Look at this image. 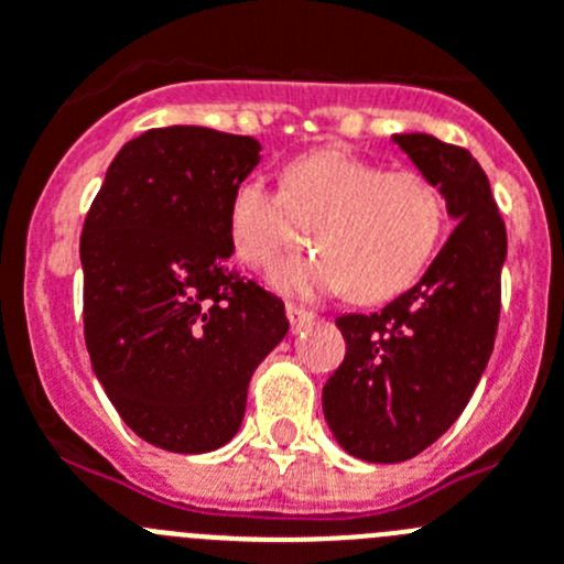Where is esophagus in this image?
<instances>
[{
	"label": "esophagus",
	"mask_w": 564,
	"mask_h": 564,
	"mask_svg": "<svg viewBox=\"0 0 564 564\" xmlns=\"http://www.w3.org/2000/svg\"><path fill=\"white\" fill-rule=\"evenodd\" d=\"M286 317H289V323H292V332H297V328H303L312 323L314 312H308V308H303V306H294V303H286Z\"/></svg>",
	"instance_id": "esophagus-1"
}]
</instances>
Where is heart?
Instances as JSON below:
<instances>
[{
	"instance_id": "heart-1",
	"label": "heart",
	"mask_w": 564,
	"mask_h": 564,
	"mask_svg": "<svg viewBox=\"0 0 564 564\" xmlns=\"http://www.w3.org/2000/svg\"><path fill=\"white\" fill-rule=\"evenodd\" d=\"M446 221L438 182L348 149H319L283 171L281 191L247 180L232 191L227 232L252 270H272L312 232L317 256L283 263L272 286L294 297L348 292L377 303L408 289L433 258Z\"/></svg>"
}]
</instances>
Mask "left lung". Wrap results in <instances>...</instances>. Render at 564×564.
I'll return each mask as SVG.
<instances>
[{"label":"left lung","instance_id":"1","mask_svg":"<svg viewBox=\"0 0 564 564\" xmlns=\"http://www.w3.org/2000/svg\"><path fill=\"white\" fill-rule=\"evenodd\" d=\"M438 182L453 236L413 289L373 314H343L345 359L323 388V415L345 453L399 464L464 413L500 319L506 225L478 160L433 134H393Z\"/></svg>","mask_w":564,"mask_h":564}]
</instances>
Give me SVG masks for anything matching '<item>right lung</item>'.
I'll return each instance as SVG.
<instances>
[{
	"mask_svg": "<svg viewBox=\"0 0 564 564\" xmlns=\"http://www.w3.org/2000/svg\"><path fill=\"white\" fill-rule=\"evenodd\" d=\"M258 151L205 126L151 129L118 151L86 213V351L120 419L169 453L238 433L252 373L289 332L281 297L230 270L227 207Z\"/></svg>",
	"mask_w": 564,
	"mask_h": 564,
	"instance_id": "obj_1",
	"label": "right lung"
}]
</instances>
